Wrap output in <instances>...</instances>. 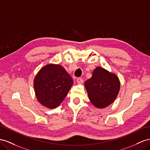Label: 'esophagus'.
I'll list each match as a JSON object with an SVG mask.
<instances>
[{
    "instance_id": "esophagus-1",
    "label": "esophagus",
    "mask_w": 150,
    "mask_h": 150,
    "mask_svg": "<svg viewBox=\"0 0 150 150\" xmlns=\"http://www.w3.org/2000/svg\"><path fill=\"white\" fill-rule=\"evenodd\" d=\"M76 82L78 84H82L83 83V80L82 78H78L76 80Z\"/></svg>"
}]
</instances>
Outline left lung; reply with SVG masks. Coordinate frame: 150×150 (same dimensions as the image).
<instances>
[{"instance_id": "left-lung-1", "label": "left lung", "mask_w": 150, "mask_h": 150, "mask_svg": "<svg viewBox=\"0 0 150 150\" xmlns=\"http://www.w3.org/2000/svg\"><path fill=\"white\" fill-rule=\"evenodd\" d=\"M84 85L92 104L101 109L112 104L120 89L117 75L99 67L94 69L92 77Z\"/></svg>"}]
</instances>
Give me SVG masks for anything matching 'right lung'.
Instances as JSON below:
<instances>
[{"mask_svg": "<svg viewBox=\"0 0 150 150\" xmlns=\"http://www.w3.org/2000/svg\"><path fill=\"white\" fill-rule=\"evenodd\" d=\"M74 83L71 76L60 64L45 65L33 80L37 101L46 108L54 109L63 101Z\"/></svg>", "mask_w": 150, "mask_h": 150, "instance_id": "obj_1", "label": "right lung"}]
</instances>
